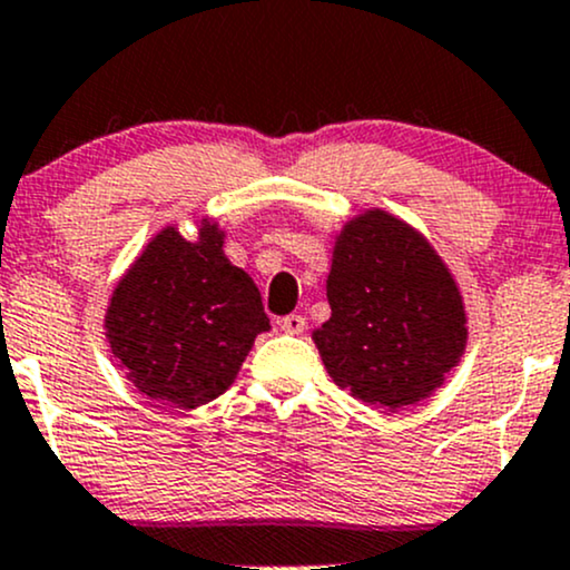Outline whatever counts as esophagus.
Listing matches in <instances>:
<instances>
[{
	"instance_id": "1",
	"label": "esophagus",
	"mask_w": 570,
	"mask_h": 570,
	"mask_svg": "<svg viewBox=\"0 0 570 570\" xmlns=\"http://www.w3.org/2000/svg\"><path fill=\"white\" fill-rule=\"evenodd\" d=\"M279 328H283L285 334H302L304 328H307V321H304V315H285L283 321H279Z\"/></svg>"
}]
</instances>
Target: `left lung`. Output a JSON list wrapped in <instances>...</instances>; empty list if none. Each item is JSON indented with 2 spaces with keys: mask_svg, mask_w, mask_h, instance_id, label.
Listing matches in <instances>:
<instances>
[{
  "mask_svg": "<svg viewBox=\"0 0 570 570\" xmlns=\"http://www.w3.org/2000/svg\"><path fill=\"white\" fill-rule=\"evenodd\" d=\"M332 317L312 332L336 385L366 405L426 400L462 358L468 317L459 287L419 230L381 209L334 242Z\"/></svg>",
  "mask_w": 570,
  "mask_h": 570,
  "instance_id": "obj_1",
  "label": "left lung"
}]
</instances>
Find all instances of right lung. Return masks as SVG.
<instances>
[{
    "mask_svg": "<svg viewBox=\"0 0 570 570\" xmlns=\"http://www.w3.org/2000/svg\"><path fill=\"white\" fill-rule=\"evenodd\" d=\"M223 230L204 219L198 242L165 228L114 287L106 336L140 394L170 407L217 400L268 332L261 291L223 253Z\"/></svg>",
    "mask_w": 570,
    "mask_h": 570,
    "instance_id": "obj_1",
    "label": "right lung"
}]
</instances>
